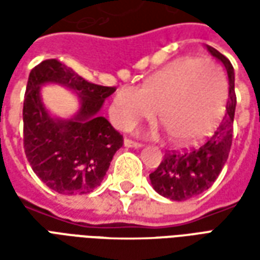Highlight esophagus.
Returning a JSON list of instances; mask_svg holds the SVG:
<instances>
[{
	"mask_svg": "<svg viewBox=\"0 0 260 260\" xmlns=\"http://www.w3.org/2000/svg\"><path fill=\"white\" fill-rule=\"evenodd\" d=\"M124 146L125 147H135V149H141L143 145H142V143H139V142H134V141H131V139H125Z\"/></svg>",
	"mask_w": 260,
	"mask_h": 260,
	"instance_id": "esophagus-1",
	"label": "esophagus"
}]
</instances>
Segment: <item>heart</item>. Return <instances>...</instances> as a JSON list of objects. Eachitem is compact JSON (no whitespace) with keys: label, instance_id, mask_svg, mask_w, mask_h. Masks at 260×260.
Segmentation results:
<instances>
[{"label":"heart","instance_id":"heart-1","mask_svg":"<svg viewBox=\"0 0 260 260\" xmlns=\"http://www.w3.org/2000/svg\"><path fill=\"white\" fill-rule=\"evenodd\" d=\"M229 96L223 69L210 61L180 58L152 75L141 87H121L113 97L110 115L119 129L141 119L158 118L180 145L207 136L221 118Z\"/></svg>","mask_w":260,"mask_h":260}]
</instances>
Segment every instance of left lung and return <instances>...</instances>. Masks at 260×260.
<instances>
[{
  "mask_svg": "<svg viewBox=\"0 0 260 260\" xmlns=\"http://www.w3.org/2000/svg\"><path fill=\"white\" fill-rule=\"evenodd\" d=\"M207 51L218 59L229 75V100L225 113L210 138L191 152L166 153L156 171L149 175L154 191L171 201H188L201 195L213 185L229 158L233 142L237 97L234 90V68L223 54L206 46Z\"/></svg>",
  "mask_w": 260,
  "mask_h": 260,
  "instance_id": "1",
  "label": "left lung"
}]
</instances>
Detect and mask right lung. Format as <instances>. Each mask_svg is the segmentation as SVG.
Instances as JSON below:
<instances>
[{
  "mask_svg": "<svg viewBox=\"0 0 260 260\" xmlns=\"http://www.w3.org/2000/svg\"><path fill=\"white\" fill-rule=\"evenodd\" d=\"M61 84L78 96L80 110L71 119L49 113L41 86ZM115 87L85 80L57 59H46L31 69L23 102V146L36 175L62 195L89 193L102 184L122 136L100 110Z\"/></svg>",
  "mask_w": 260,
  "mask_h": 260,
  "instance_id": "obj_1",
  "label": "right lung"
}]
</instances>
